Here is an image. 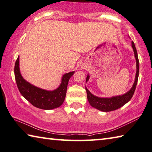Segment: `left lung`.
<instances>
[{"label": "left lung", "instance_id": "left-lung-1", "mask_svg": "<svg viewBox=\"0 0 152 152\" xmlns=\"http://www.w3.org/2000/svg\"><path fill=\"white\" fill-rule=\"evenodd\" d=\"M131 46H132L134 55L136 60V74L135 77V81L133 84L132 88H131L127 92L123 94V95H118L115 96H112L110 98H100V97L96 96L91 94L89 89L86 88V89L87 91V95H88V99L90 105L98 110L102 112H110L113 111L120 108L121 107L125 105L132 98L134 92H135L137 83L138 77H139V63L138 59L137 53L135 48V44L132 41L131 42ZM89 79V75L88 74L86 77L87 83Z\"/></svg>", "mask_w": 152, "mask_h": 152}]
</instances>
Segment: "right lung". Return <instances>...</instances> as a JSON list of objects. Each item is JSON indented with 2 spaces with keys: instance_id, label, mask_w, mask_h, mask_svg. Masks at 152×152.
I'll return each mask as SVG.
<instances>
[{
  "instance_id": "obj_1",
  "label": "right lung",
  "mask_w": 152,
  "mask_h": 152,
  "mask_svg": "<svg viewBox=\"0 0 152 152\" xmlns=\"http://www.w3.org/2000/svg\"><path fill=\"white\" fill-rule=\"evenodd\" d=\"M15 76L20 93L34 106L43 110H53L63 104L66 97L67 85L75 71L64 74L59 86L54 90H46L27 81L21 75L19 69V56L15 64Z\"/></svg>"
}]
</instances>
